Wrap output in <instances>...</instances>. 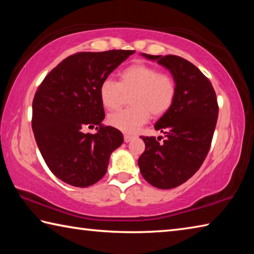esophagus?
Instances as JSON below:
<instances>
[{
	"instance_id": "34e87169",
	"label": "esophagus",
	"mask_w": 254,
	"mask_h": 254,
	"mask_svg": "<svg viewBox=\"0 0 254 254\" xmlns=\"http://www.w3.org/2000/svg\"><path fill=\"white\" fill-rule=\"evenodd\" d=\"M133 139V135L130 134H124V142H130V141Z\"/></svg>"
}]
</instances>
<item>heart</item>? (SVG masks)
I'll list each match as a JSON object with an SVG mask.
<instances>
[{"label": "heart", "mask_w": 254, "mask_h": 254, "mask_svg": "<svg viewBox=\"0 0 254 254\" xmlns=\"http://www.w3.org/2000/svg\"><path fill=\"white\" fill-rule=\"evenodd\" d=\"M100 100L105 109H119L126 96L131 95L128 109L109 115V123L124 133H133L152 119H159L173 107L177 84L168 72L160 71L156 66L137 62L120 72L119 81L106 78L98 88Z\"/></svg>", "instance_id": "heart-1"}]
</instances>
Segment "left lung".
<instances>
[{"mask_svg": "<svg viewBox=\"0 0 254 254\" xmlns=\"http://www.w3.org/2000/svg\"><path fill=\"white\" fill-rule=\"evenodd\" d=\"M144 57L168 68L177 84V95L169 112L154 126L162 137L141 136L145 149L137 165L153 187L171 189L192 177L203 165L212 144L218 117L216 93L209 79L190 62L179 56Z\"/></svg>", "mask_w": 254, "mask_h": 254, "instance_id": "left-lung-1", "label": "left lung"}]
</instances>
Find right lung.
Segmentation results:
<instances>
[{
    "label": "right lung",
    "instance_id": "right-lung-1",
    "mask_svg": "<svg viewBox=\"0 0 254 254\" xmlns=\"http://www.w3.org/2000/svg\"><path fill=\"white\" fill-rule=\"evenodd\" d=\"M134 50L77 53L64 59L38 87L32 130L41 156L56 177L88 187L106 174L111 153L123 143L121 131L102 123L101 83ZM95 127V135L84 133Z\"/></svg>",
    "mask_w": 254,
    "mask_h": 254
}]
</instances>
